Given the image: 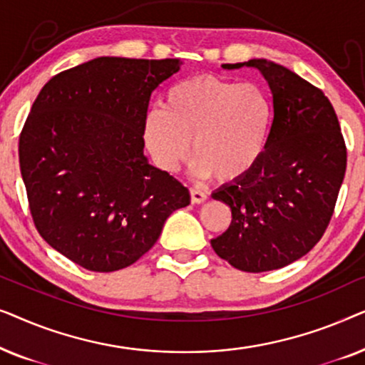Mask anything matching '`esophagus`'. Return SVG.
I'll return each mask as SVG.
<instances>
[{
	"label": "esophagus",
	"mask_w": 365,
	"mask_h": 365,
	"mask_svg": "<svg viewBox=\"0 0 365 365\" xmlns=\"http://www.w3.org/2000/svg\"><path fill=\"white\" fill-rule=\"evenodd\" d=\"M207 194L201 191V189H191V202L192 204H202L206 202Z\"/></svg>",
	"instance_id": "34e87169"
}]
</instances>
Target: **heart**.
<instances>
[{
  "mask_svg": "<svg viewBox=\"0 0 365 365\" xmlns=\"http://www.w3.org/2000/svg\"><path fill=\"white\" fill-rule=\"evenodd\" d=\"M271 126V98L259 84L196 76L169 88L163 109L148 111L143 136L163 171H176L191 143L192 171L227 182L259 163Z\"/></svg>",
  "mask_w": 365,
  "mask_h": 365,
  "instance_id": "1",
  "label": "heart"
}]
</instances>
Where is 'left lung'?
<instances>
[{"instance_id":"left-lung-1","label":"left lung","mask_w":365,"mask_h":365,"mask_svg":"<svg viewBox=\"0 0 365 365\" xmlns=\"http://www.w3.org/2000/svg\"><path fill=\"white\" fill-rule=\"evenodd\" d=\"M256 68L272 93L267 148L246 176L212 197L231 207L216 254L246 272L281 269L311 251L331 221L347 164L337 114L321 89L267 59L222 64Z\"/></svg>"}]
</instances>
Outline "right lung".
<instances>
[{
    "label": "right lung",
    "instance_id": "right-lung-1",
    "mask_svg": "<svg viewBox=\"0 0 365 365\" xmlns=\"http://www.w3.org/2000/svg\"><path fill=\"white\" fill-rule=\"evenodd\" d=\"M181 59L101 56L44 84L19 136V168L38 232L88 271L131 266L187 187L144 156L151 93Z\"/></svg>",
    "mask_w": 365,
    "mask_h": 365
}]
</instances>
